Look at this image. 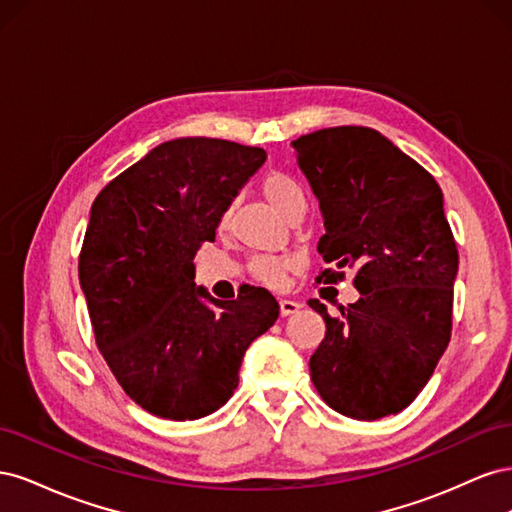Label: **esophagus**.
<instances>
[{"mask_svg":"<svg viewBox=\"0 0 512 512\" xmlns=\"http://www.w3.org/2000/svg\"><path fill=\"white\" fill-rule=\"evenodd\" d=\"M299 309H301V303H297V301H290V299H280V314H282V316L297 314Z\"/></svg>","mask_w":512,"mask_h":512,"instance_id":"34e87169","label":"esophagus"}]
</instances>
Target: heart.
I'll return each mask as SVG.
<instances>
[{
    "instance_id": "b5f03b06",
    "label": "heart",
    "mask_w": 512,
    "mask_h": 512,
    "mask_svg": "<svg viewBox=\"0 0 512 512\" xmlns=\"http://www.w3.org/2000/svg\"><path fill=\"white\" fill-rule=\"evenodd\" d=\"M260 194L271 207L280 211L284 218H294V215H303L305 211V194L301 185L294 181L290 175L282 170H269V173L260 181ZM235 218V205H228L222 209L218 218V232L226 235ZM299 269L297 256H256L247 265V271L254 280L267 288H284L290 280V275Z\"/></svg>"
}]
</instances>
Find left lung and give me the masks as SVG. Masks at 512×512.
I'll use <instances>...</instances> for the list:
<instances>
[{
    "instance_id": "1",
    "label": "left lung",
    "mask_w": 512,
    "mask_h": 512,
    "mask_svg": "<svg viewBox=\"0 0 512 512\" xmlns=\"http://www.w3.org/2000/svg\"><path fill=\"white\" fill-rule=\"evenodd\" d=\"M320 203L331 262L316 282L337 284L354 269L356 303L331 316L309 307L327 333L309 359L320 397L356 421L397 414L429 382L451 342L459 252L427 170L389 138L363 126L324 128L292 141Z\"/></svg>"
}]
</instances>
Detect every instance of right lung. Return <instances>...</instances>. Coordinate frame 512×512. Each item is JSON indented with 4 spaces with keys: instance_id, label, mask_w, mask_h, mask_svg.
I'll return each mask as SVG.
<instances>
[{
    "instance_id": "right-lung-1",
    "label": "right lung",
    "mask_w": 512,
    "mask_h": 512,
    "mask_svg": "<svg viewBox=\"0 0 512 512\" xmlns=\"http://www.w3.org/2000/svg\"><path fill=\"white\" fill-rule=\"evenodd\" d=\"M267 153L222 138H175L123 170L91 205L79 256L96 346L143 410L194 421L235 393L243 354L280 316L250 286L220 301L194 284V256Z\"/></svg>"
}]
</instances>
